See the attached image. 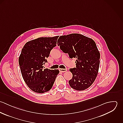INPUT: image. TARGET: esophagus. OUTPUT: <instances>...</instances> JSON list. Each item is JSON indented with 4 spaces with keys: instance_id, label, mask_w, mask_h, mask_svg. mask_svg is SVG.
Returning a JSON list of instances; mask_svg holds the SVG:
<instances>
[{
    "instance_id": "obj_1",
    "label": "esophagus",
    "mask_w": 123,
    "mask_h": 123,
    "mask_svg": "<svg viewBox=\"0 0 123 123\" xmlns=\"http://www.w3.org/2000/svg\"><path fill=\"white\" fill-rule=\"evenodd\" d=\"M59 70L62 72H64L67 70V69H60Z\"/></svg>"
}]
</instances>
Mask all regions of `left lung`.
Returning <instances> with one entry per match:
<instances>
[{
	"mask_svg": "<svg viewBox=\"0 0 123 123\" xmlns=\"http://www.w3.org/2000/svg\"><path fill=\"white\" fill-rule=\"evenodd\" d=\"M60 49L69 57L76 58V68L70 69L72 74L69 81L71 88L84 90L95 81L99 66L100 53L92 39L79 34L61 36L58 40Z\"/></svg>",
	"mask_w": 123,
	"mask_h": 123,
	"instance_id": "8db88e82",
	"label": "left lung"
}]
</instances>
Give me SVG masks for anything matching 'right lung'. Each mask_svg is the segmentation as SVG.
Instances as JSON below:
<instances>
[{"label":"right lung","instance_id":"1","mask_svg":"<svg viewBox=\"0 0 123 123\" xmlns=\"http://www.w3.org/2000/svg\"><path fill=\"white\" fill-rule=\"evenodd\" d=\"M59 36L40 37L26 43L22 49L19 64L23 79L33 91L43 93L49 91L59 74L58 70L43 68L46 58L56 46Z\"/></svg>","mask_w":123,"mask_h":123}]
</instances>
